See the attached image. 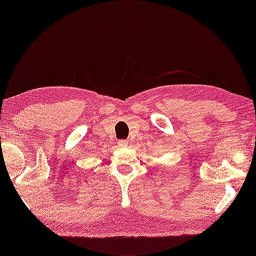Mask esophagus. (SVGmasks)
<instances>
[{
  "instance_id": "obj_1",
  "label": "esophagus",
  "mask_w": 256,
  "mask_h": 256,
  "mask_svg": "<svg viewBox=\"0 0 256 256\" xmlns=\"http://www.w3.org/2000/svg\"><path fill=\"white\" fill-rule=\"evenodd\" d=\"M128 145V142L124 140H119V146H121V148H126V146Z\"/></svg>"
}]
</instances>
